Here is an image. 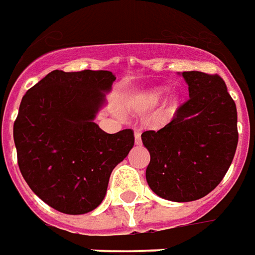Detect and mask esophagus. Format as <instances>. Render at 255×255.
<instances>
[{"instance_id": "esophagus-1", "label": "esophagus", "mask_w": 255, "mask_h": 255, "mask_svg": "<svg viewBox=\"0 0 255 255\" xmlns=\"http://www.w3.org/2000/svg\"><path fill=\"white\" fill-rule=\"evenodd\" d=\"M134 141H136V144H140V143H141V133L138 130L134 131Z\"/></svg>"}]
</instances>
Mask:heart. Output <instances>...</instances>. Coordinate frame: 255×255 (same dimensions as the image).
<instances>
[{
  "label": "heart",
  "instance_id": "1",
  "mask_svg": "<svg viewBox=\"0 0 255 255\" xmlns=\"http://www.w3.org/2000/svg\"><path fill=\"white\" fill-rule=\"evenodd\" d=\"M162 96H164V90H161V89L145 91L136 100V105L140 110H148V108L155 107L161 101Z\"/></svg>",
  "mask_w": 255,
  "mask_h": 255
}]
</instances>
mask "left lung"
I'll list each match as a JSON object with an SVG mask.
<instances>
[{
  "instance_id": "8db88e82",
  "label": "left lung",
  "mask_w": 255,
  "mask_h": 255,
  "mask_svg": "<svg viewBox=\"0 0 255 255\" xmlns=\"http://www.w3.org/2000/svg\"><path fill=\"white\" fill-rule=\"evenodd\" d=\"M189 100L159 130L141 134L150 151L147 183L157 196L187 203L207 196L224 179L238 147V111L224 79L183 72Z\"/></svg>"
}]
</instances>
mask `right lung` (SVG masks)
<instances>
[{
	"instance_id": "right-lung-1",
	"label": "right lung",
	"mask_w": 255,
	"mask_h": 255,
	"mask_svg": "<svg viewBox=\"0 0 255 255\" xmlns=\"http://www.w3.org/2000/svg\"><path fill=\"white\" fill-rule=\"evenodd\" d=\"M115 79L110 71H52L22 98L13 124L17 165L31 190L57 211L97 208L111 172L134 144L131 129L110 134L94 122Z\"/></svg>"
}]
</instances>
